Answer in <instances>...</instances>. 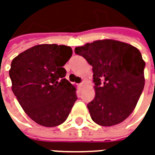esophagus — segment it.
Returning a JSON list of instances; mask_svg holds the SVG:
<instances>
[{"label":"esophagus","instance_id":"1","mask_svg":"<svg viewBox=\"0 0 155 155\" xmlns=\"http://www.w3.org/2000/svg\"><path fill=\"white\" fill-rule=\"evenodd\" d=\"M84 84H85V82H84V81H83V82L80 83L78 85H79V87H83V86H84Z\"/></svg>","mask_w":155,"mask_h":155}]
</instances>
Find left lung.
Instances as JSON below:
<instances>
[{"label":"left lung","mask_w":155,"mask_h":155,"mask_svg":"<svg viewBox=\"0 0 155 155\" xmlns=\"http://www.w3.org/2000/svg\"><path fill=\"white\" fill-rule=\"evenodd\" d=\"M91 66L95 97L87 104L98 125L123 122L134 110L142 93L145 62L133 45L114 39L97 40L75 48Z\"/></svg>","instance_id":"8db88e82"}]
</instances>
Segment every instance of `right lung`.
I'll use <instances>...</instances> for the list:
<instances>
[{"mask_svg":"<svg viewBox=\"0 0 155 155\" xmlns=\"http://www.w3.org/2000/svg\"><path fill=\"white\" fill-rule=\"evenodd\" d=\"M71 55L70 46L43 44L21 52L12 61V91L26 114L41 126L62 124L78 99L63 67Z\"/></svg>","mask_w":155,"mask_h":155,"instance_id":"add662e5","label":"right lung"}]
</instances>
